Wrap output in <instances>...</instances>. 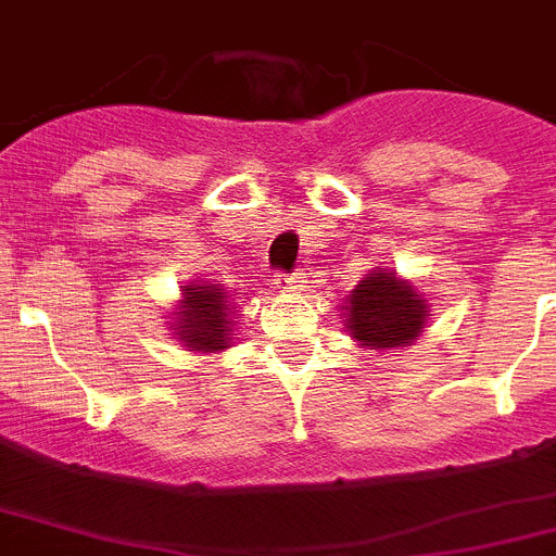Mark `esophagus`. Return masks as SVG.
Returning <instances> with one entry per match:
<instances>
[{"instance_id":"obj_1","label":"esophagus","mask_w":556,"mask_h":556,"mask_svg":"<svg viewBox=\"0 0 556 556\" xmlns=\"http://www.w3.org/2000/svg\"><path fill=\"white\" fill-rule=\"evenodd\" d=\"M275 287L281 289L283 294H298L303 289V281H300V275H275Z\"/></svg>"}]
</instances>
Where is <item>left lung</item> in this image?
<instances>
[{"label": "left lung", "instance_id": "left-lung-1", "mask_svg": "<svg viewBox=\"0 0 556 556\" xmlns=\"http://www.w3.org/2000/svg\"><path fill=\"white\" fill-rule=\"evenodd\" d=\"M339 308L348 333L375 353L410 348L432 317L430 300L419 287L383 267L371 269Z\"/></svg>", "mask_w": 556, "mask_h": 556}]
</instances>
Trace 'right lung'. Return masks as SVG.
<instances>
[{"instance_id":"obj_1","label":"right lung","mask_w":556,"mask_h":556,"mask_svg":"<svg viewBox=\"0 0 556 556\" xmlns=\"http://www.w3.org/2000/svg\"><path fill=\"white\" fill-rule=\"evenodd\" d=\"M181 298L176 300L173 312H167V328L173 339L190 353L215 355L233 348L237 339L239 303L237 289L223 287L212 278H195L187 287L178 289Z\"/></svg>"}]
</instances>
